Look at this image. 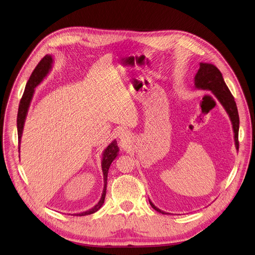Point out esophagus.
Returning <instances> with one entry per match:
<instances>
[{
    "mask_svg": "<svg viewBox=\"0 0 255 255\" xmlns=\"http://www.w3.org/2000/svg\"><path fill=\"white\" fill-rule=\"evenodd\" d=\"M128 137V133L126 132V131H122L121 133H120V135H119V138L121 139V140H126V138Z\"/></svg>",
    "mask_w": 255,
    "mask_h": 255,
    "instance_id": "1",
    "label": "esophagus"
}]
</instances>
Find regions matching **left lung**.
<instances>
[{
  "label": "left lung",
  "instance_id": "obj_1",
  "mask_svg": "<svg viewBox=\"0 0 255 255\" xmlns=\"http://www.w3.org/2000/svg\"><path fill=\"white\" fill-rule=\"evenodd\" d=\"M195 88L199 90L204 91H210L213 93V95L220 102V104L225 109L227 112L230 121L232 123V128L234 132V141L236 149L239 148V142H238V131H239V115L237 106L234 101V98L229 91L228 87L226 86L223 76L221 71L218 69L214 64L207 63V62H200V68L195 76L194 79ZM149 203L151 207L161 213V214H167L157 207L154 206V204L149 200Z\"/></svg>",
  "mask_w": 255,
  "mask_h": 255
}]
</instances>
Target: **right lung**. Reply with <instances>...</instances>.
<instances>
[{
  "mask_svg": "<svg viewBox=\"0 0 255 255\" xmlns=\"http://www.w3.org/2000/svg\"><path fill=\"white\" fill-rule=\"evenodd\" d=\"M53 64V58L52 55H45L40 62L37 64V66L35 67V69L33 70L32 75L30 76L26 87H25V91L24 94L22 96V99L20 101V105H19V109H18V116H17V130H18V140H19V151H20V143H21V137H22V133H23V129H24V124H25V120L27 117V113H28V109L30 107V103L32 101L33 95H34V89L37 87L43 80L44 78L49 74V71L52 67ZM119 152V147L117 145V141L113 140L110 144L108 145L106 147V149L103 151L102 154V170H103V176H104V189H103V193H102V197L100 199V201L98 202V204L96 206H94L92 209L82 212V213H78V214H72L74 216H86V215H91L95 212H97L104 204L105 202V197H106V190H107V179H108V171L109 168H110L111 163L113 162V160L117 157Z\"/></svg>",
  "mask_w": 255,
  "mask_h": 255,
  "instance_id": "add662e5",
  "label": "right lung"
}]
</instances>
